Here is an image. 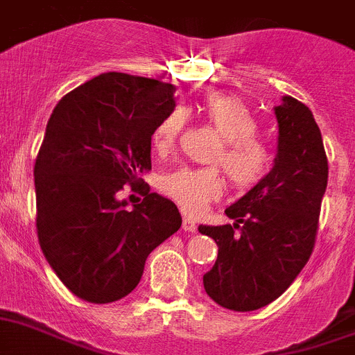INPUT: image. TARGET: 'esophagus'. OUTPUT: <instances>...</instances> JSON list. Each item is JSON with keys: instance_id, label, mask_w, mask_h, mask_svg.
Segmentation results:
<instances>
[{"instance_id": "1", "label": "esophagus", "mask_w": 355, "mask_h": 355, "mask_svg": "<svg viewBox=\"0 0 355 355\" xmlns=\"http://www.w3.org/2000/svg\"><path fill=\"white\" fill-rule=\"evenodd\" d=\"M181 226H183L184 232H189V233H193L196 232V228H198V226H196V223H193L190 217H183V224H181Z\"/></svg>"}]
</instances>
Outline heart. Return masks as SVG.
<instances>
[{"instance_id": "obj_1", "label": "heart", "mask_w": 355, "mask_h": 355, "mask_svg": "<svg viewBox=\"0 0 355 355\" xmlns=\"http://www.w3.org/2000/svg\"><path fill=\"white\" fill-rule=\"evenodd\" d=\"M201 116L223 138L210 162L223 166L233 189L248 192L268 178L272 156L268 145L257 138L259 123L241 98L226 93H210L198 105ZM184 113L174 109L159 120L153 132L157 154L171 153L184 125ZM224 175L219 166H180L159 180V190L184 211L193 215L224 193Z\"/></svg>"}]
</instances>
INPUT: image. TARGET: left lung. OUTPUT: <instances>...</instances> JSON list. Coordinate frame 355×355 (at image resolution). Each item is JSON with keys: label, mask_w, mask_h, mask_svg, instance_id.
<instances>
[{"label": "left lung", "mask_w": 355, "mask_h": 355, "mask_svg": "<svg viewBox=\"0 0 355 355\" xmlns=\"http://www.w3.org/2000/svg\"><path fill=\"white\" fill-rule=\"evenodd\" d=\"M278 154L257 189L224 214L233 224L199 226L219 248L205 291L220 307L257 311L286 293L316 244L329 162L311 109L293 96L275 107Z\"/></svg>", "instance_id": "obj_1"}]
</instances>
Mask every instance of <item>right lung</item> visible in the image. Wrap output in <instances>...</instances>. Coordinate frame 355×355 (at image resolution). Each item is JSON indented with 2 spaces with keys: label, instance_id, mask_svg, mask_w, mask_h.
<instances>
[{
  "label": "right lung",
  "instance_id": "1",
  "mask_svg": "<svg viewBox=\"0 0 355 355\" xmlns=\"http://www.w3.org/2000/svg\"><path fill=\"white\" fill-rule=\"evenodd\" d=\"M172 84L109 71L59 100L48 120L33 178L39 246L75 296L111 304L138 286L148 253L181 226L178 207L150 192L156 125L174 111ZM127 184L144 196L132 211Z\"/></svg>",
  "mask_w": 355,
  "mask_h": 355
}]
</instances>
